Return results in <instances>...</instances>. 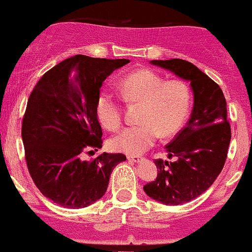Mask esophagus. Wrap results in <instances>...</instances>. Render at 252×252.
Masks as SVG:
<instances>
[{
	"mask_svg": "<svg viewBox=\"0 0 252 252\" xmlns=\"http://www.w3.org/2000/svg\"><path fill=\"white\" fill-rule=\"evenodd\" d=\"M128 160H130V161H134V163H139L140 160H141V158L139 157V156H128Z\"/></svg>",
	"mask_w": 252,
	"mask_h": 252,
	"instance_id": "esophagus-1",
	"label": "esophagus"
}]
</instances>
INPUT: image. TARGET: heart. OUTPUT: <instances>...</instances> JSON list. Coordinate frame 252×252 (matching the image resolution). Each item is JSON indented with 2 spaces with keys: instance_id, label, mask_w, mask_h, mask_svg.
<instances>
[{
  "instance_id": "b5f03b06",
  "label": "heart",
  "mask_w": 252,
  "mask_h": 252,
  "mask_svg": "<svg viewBox=\"0 0 252 252\" xmlns=\"http://www.w3.org/2000/svg\"><path fill=\"white\" fill-rule=\"evenodd\" d=\"M118 92L126 102L140 105L139 126H129L110 140L112 150L139 155L152 147L158 135L169 137L180 130L190 110L189 87L180 79L166 81L151 70H137L118 82ZM96 115L108 130L122 124V108L117 95L111 91L100 93Z\"/></svg>"
}]
</instances>
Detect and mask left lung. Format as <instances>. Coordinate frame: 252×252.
I'll use <instances>...</instances> for the list:
<instances>
[{"label":"left lung","instance_id":"left-lung-1","mask_svg":"<svg viewBox=\"0 0 252 252\" xmlns=\"http://www.w3.org/2000/svg\"><path fill=\"white\" fill-rule=\"evenodd\" d=\"M190 83L194 95L190 118L166 145L175 161L156 159L155 181L145 185V193L166 205H180L199 197L223 169L231 142L227 104L222 89L192 63L182 59L151 60Z\"/></svg>","mask_w":252,"mask_h":252}]
</instances>
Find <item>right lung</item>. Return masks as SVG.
Masks as SVG:
<instances>
[{
	"mask_svg": "<svg viewBox=\"0 0 252 252\" xmlns=\"http://www.w3.org/2000/svg\"><path fill=\"white\" fill-rule=\"evenodd\" d=\"M128 59L75 55L47 71L31 92L21 126L29 173L37 189L63 208H86L107 189L115 166L126 157L82 153L102 147L96 101L106 77Z\"/></svg>",
	"mask_w": 252,
	"mask_h": 252,
	"instance_id": "1",
	"label": "right lung"
}]
</instances>
